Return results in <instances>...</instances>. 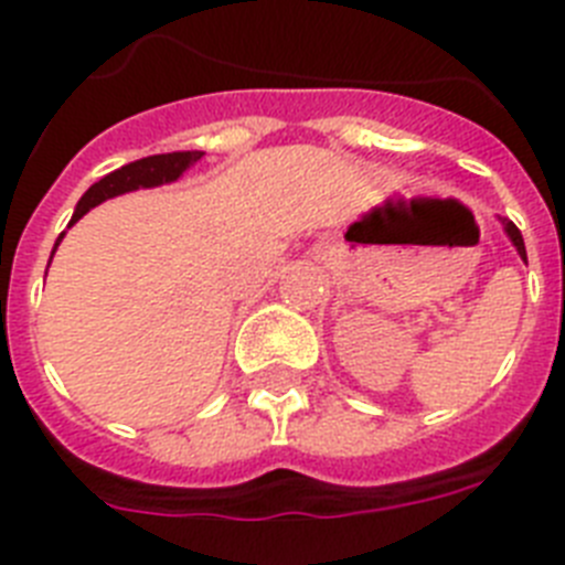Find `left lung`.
<instances>
[{
  "instance_id": "8db88e82",
  "label": "left lung",
  "mask_w": 565,
  "mask_h": 565,
  "mask_svg": "<svg viewBox=\"0 0 565 565\" xmlns=\"http://www.w3.org/2000/svg\"><path fill=\"white\" fill-rule=\"evenodd\" d=\"M503 228H507L509 239H512V243H515L518 254H521V257L526 259V246H523V234H521V228H518L515 223H512V221H507V217H503Z\"/></svg>"
}]
</instances>
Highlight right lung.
Returning a JSON list of instances; mask_svg holds the SVG:
<instances>
[{
    "instance_id": "right-lung-1",
    "label": "right lung",
    "mask_w": 565,
    "mask_h": 565,
    "mask_svg": "<svg viewBox=\"0 0 565 565\" xmlns=\"http://www.w3.org/2000/svg\"><path fill=\"white\" fill-rule=\"evenodd\" d=\"M203 152L192 149V152H167V154H149V158H141V161L127 163V167L115 169V172L104 174L102 181L93 183V186L84 192V198L78 201L76 214H73V221L76 223L78 217L89 212L93 206H98L107 198H115V194L132 192V189H147V186H161V183L178 181L194 161H201ZM62 239V237H58ZM56 239V246H58Z\"/></svg>"
}]
</instances>
